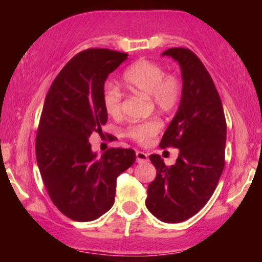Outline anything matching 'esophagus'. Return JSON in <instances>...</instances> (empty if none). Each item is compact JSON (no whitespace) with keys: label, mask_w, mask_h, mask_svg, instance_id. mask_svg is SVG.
I'll return each mask as SVG.
<instances>
[{"label":"esophagus","mask_w":262,"mask_h":262,"mask_svg":"<svg viewBox=\"0 0 262 262\" xmlns=\"http://www.w3.org/2000/svg\"><path fill=\"white\" fill-rule=\"evenodd\" d=\"M148 161V155L143 151H136V162L144 163Z\"/></svg>","instance_id":"1"}]
</instances>
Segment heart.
<instances>
[{
	"mask_svg": "<svg viewBox=\"0 0 262 262\" xmlns=\"http://www.w3.org/2000/svg\"><path fill=\"white\" fill-rule=\"evenodd\" d=\"M127 90L134 94L149 96L155 107L170 112L178 106L183 96V82L174 74H165L158 62L142 59L128 67L122 76ZM123 95L120 89L107 84L104 89L103 105L110 117L120 118L122 114ZM158 119L134 122L127 127L126 135L136 143L147 145L161 130Z\"/></svg>",
	"mask_w": 262,
	"mask_h": 262,
	"instance_id": "1",
	"label": "heart"
}]
</instances>
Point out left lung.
<instances>
[{
    "label": "left lung",
    "instance_id": "obj_1",
    "mask_svg": "<svg viewBox=\"0 0 262 262\" xmlns=\"http://www.w3.org/2000/svg\"><path fill=\"white\" fill-rule=\"evenodd\" d=\"M181 68L183 96L159 147L179 149L174 165L159 155L149 158L156 178L148 186L145 206L165 223H179L200 211L214 194L225 164L227 121L219 92L201 60L188 48H168Z\"/></svg>",
    "mask_w": 262,
    "mask_h": 262
}]
</instances>
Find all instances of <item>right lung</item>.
<instances>
[{"label":"right lung","mask_w":262,"mask_h":262,"mask_svg":"<svg viewBox=\"0 0 262 262\" xmlns=\"http://www.w3.org/2000/svg\"><path fill=\"white\" fill-rule=\"evenodd\" d=\"M127 56L107 48L79 52L53 81L43 103L35 137L37 163L52 202L73 221H94L108 211L117 178L136 159L134 150L123 148H110L97 157L89 143L107 121L106 78Z\"/></svg>","instance_id":"obj_1"}]
</instances>
